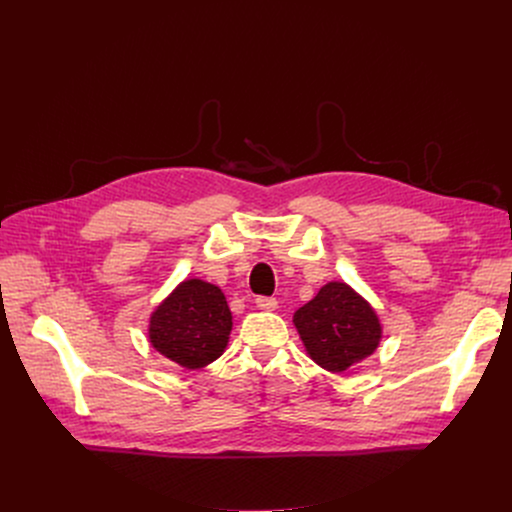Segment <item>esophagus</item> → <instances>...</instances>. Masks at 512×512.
Instances as JSON below:
<instances>
[{
    "instance_id": "34e87169",
    "label": "esophagus",
    "mask_w": 512,
    "mask_h": 512,
    "mask_svg": "<svg viewBox=\"0 0 512 512\" xmlns=\"http://www.w3.org/2000/svg\"><path fill=\"white\" fill-rule=\"evenodd\" d=\"M255 304H257L259 310H275L277 308V300L275 298H267V296H259L255 300Z\"/></svg>"
}]
</instances>
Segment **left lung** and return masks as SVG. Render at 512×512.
<instances>
[{"label": "left lung", "mask_w": 512, "mask_h": 512, "mask_svg": "<svg viewBox=\"0 0 512 512\" xmlns=\"http://www.w3.org/2000/svg\"><path fill=\"white\" fill-rule=\"evenodd\" d=\"M294 324L310 358L332 373L371 356L381 340L375 310L342 281L326 283L294 314Z\"/></svg>", "instance_id": "1"}]
</instances>
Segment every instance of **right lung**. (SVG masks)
Segmentation results:
<instances>
[{
    "label": "right lung",
    "mask_w": 512,
    "mask_h": 512,
    "mask_svg": "<svg viewBox=\"0 0 512 512\" xmlns=\"http://www.w3.org/2000/svg\"><path fill=\"white\" fill-rule=\"evenodd\" d=\"M233 316L221 289L202 279L182 281L150 320V342L186 369H202L227 348Z\"/></svg>",
    "instance_id": "add662e5"
}]
</instances>
